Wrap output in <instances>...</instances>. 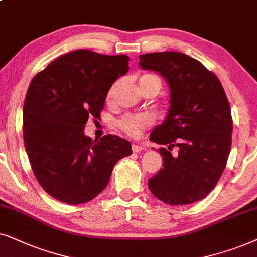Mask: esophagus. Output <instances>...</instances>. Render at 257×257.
Wrapping results in <instances>:
<instances>
[{"label": "esophagus", "instance_id": "obj_1", "mask_svg": "<svg viewBox=\"0 0 257 257\" xmlns=\"http://www.w3.org/2000/svg\"><path fill=\"white\" fill-rule=\"evenodd\" d=\"M132 149H133V152H134V153H140V152H142V150L145 149V148H143L142 146L133 145V146H132Z\"/></svg>", "mask_w": 257, "mask_h": 257}]
</instances>
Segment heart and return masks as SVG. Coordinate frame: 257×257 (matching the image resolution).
<instances>
[{
    "label": "heart",
    "instance_id": "obj_1",
    "mask_svg": "<svg viewBox=\"0 0 257 257\" xmlns=\"http://www.w3.org/2000/svg\"><path fill=\"white\" fill-rule=\"evenodd\" d=\"M149 77H156V76L155 75L147 74V75H143L140 80H143V78H149ZM116 87H117V83H115L110 89H109L108 95H107L108 100H111L112 96H114ZM154 122H155V117H154L152 114H142V115H138V116L128 115V116H124V117L119 121V126H121V128L126 133V134L136 138V136H139L140 134H141L142 129L148 128V126L152 125Z\"/></svg>",
    "mask_w": 257,
    "mask_h": 257
}]
</instances>
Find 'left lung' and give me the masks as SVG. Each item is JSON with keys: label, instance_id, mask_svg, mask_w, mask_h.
I'll use <instances>...</instances> for the list:
<instances>
[{"label": "left lung", "instance_id": "8db88e82", "mask_svg": "<svg viewBox=\"0 0 257 257\" xmlns=\"http://www.w3.org/2000/svg\"><path fill=\"white\" fill-rule=\"evenodd\" d=\"M139 66L160 74L170 90L168 114L150 134V141L168 149H159L163 168L148 180L149 189L170 206L197 202L216 186L230 153L232 119L224 89L202 63L182 53L141 55ZM173 146L177 156L170 153Z\"/></svg>", "mask_w": 257, "mask_h": 257}]
</instances>
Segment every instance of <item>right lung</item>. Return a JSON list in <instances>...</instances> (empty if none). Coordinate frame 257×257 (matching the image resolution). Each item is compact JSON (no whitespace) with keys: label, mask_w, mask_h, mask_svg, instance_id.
I'll return each instance as SVG.
<instances>
[{"label":"right lung","mask_w":257,"mask_h":257,"mask_svg":"<svg viewBox=\"0 0 257 257\" xmlns=\"http://www.w3.org/2000/svg\"><path fill=\"white\" fill-rule=\"evenodd\" d=\"M126 55L80 49L62 55L36 74L23 105V138L34 175L61 202L91 201L108 186L117 161L132 145L115 135L94 141L84 134L100 117L109 89L128 73Z\"/></svg>","instance_id":"right-lung-1"}]
</instances>
